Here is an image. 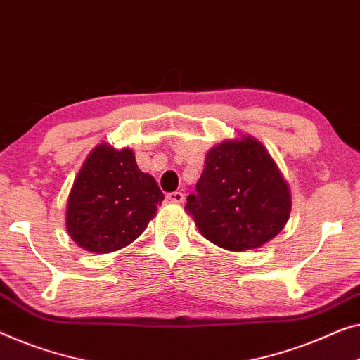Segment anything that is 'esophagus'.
I'll list each match as a JSON object with an SVG mask.
<instances>
[{"label":"esophagus","mask_w":360,"mask_h":360,"mask_svg":"<svg viewBox=\"0 0 360 360\" xmlns=\"http://www.w3.org/2000/svg\"><path fill=\"white\" fill-rule=\"evenodd\" d=\"M169 202H175V205H180V202L185 201V195L181 191H172L167 195Z\"/></svg>","instance_id":"esophagus-1"}]
</instances>
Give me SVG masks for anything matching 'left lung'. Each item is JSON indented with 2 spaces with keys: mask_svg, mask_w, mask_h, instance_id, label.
Here are the masks:
<instances>
[{
  "mask_svg": "<svg viewBox=\"0 0 360 360\" xmlns=\"http://www.w3.org/2000/svg\"><path fill=\"white\" fill-rule=\"evenodd\" d=\"M290 207L289 185L268 149L252 134H240L207 150L185 211L210 242L229 252H247L283 231Z\"/></svg>",
  "mask_w": 360,
  "mask_h": 360,
  "instance_id": "8db88e82",
  "label": "left lung"
}]
</instances>
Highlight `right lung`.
Instances as JSON below:
<instances>
[{
	"label": "right lung",
	"instance_id": "1",
	"mask_svg": "<svg viewBox=\"0 0 360 360\" xmlns=\"http://www.w3.org/2000/svg\"><path fill=\"white\" fill-rule=\"evenodd\" d=\"M162 201L154 176L138 169L131 149L101 143L71 186L66 231L86 252H117L141 236Z\"/></svg>",
	"mask_w": 360,
	"mask_h": 360
}]
</instances>
